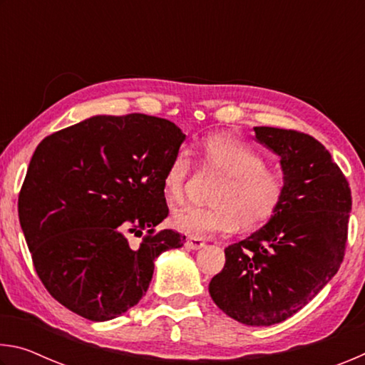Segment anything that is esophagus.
I'll return each instance as SVG.
<instances>
[{"instance_id": "34e87169", "label": "esophagus", "mask_w": 365, "mask_h": 365, "mask_svg": "<svg viewBox=\"0 0 365 365\" xmlns=\"http://www.w3.org/2000/svg\"><path fill=\"white\" fill-rule=\"evenodd\" d=\"M185 245H187V248H190V250H201L206 243L202 242L201 238H193V237H191V238L187 240V243H185Z\"/></svg>"}]
</instances>
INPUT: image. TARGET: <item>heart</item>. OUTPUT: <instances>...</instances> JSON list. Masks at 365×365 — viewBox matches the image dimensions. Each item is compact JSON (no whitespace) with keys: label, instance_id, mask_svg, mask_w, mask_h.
I'll return each instance as SVG.
<instances>
[{"label":"heart","instance_id":"heart-1","mask_svg":"<svg viewBox=\"0 0 365 365\" xmlns=\"http://www.w3.org/2000/svg\"><path fill=\"white\" fill-rule=\"evenodd\" d=\"M201 163L206 169L224 175L211 195L212 206L175 209L170 222L177 230L193 238L230 233L267 224L280 211L287 197V180L282 172L265 168V159L255 148L232 135L209 137L201 146ZM193 170L187 151H178L163 177V190L170 202L183 200Z\"/></svg>","mask_w":365,"mask_h":365}]
</instances>
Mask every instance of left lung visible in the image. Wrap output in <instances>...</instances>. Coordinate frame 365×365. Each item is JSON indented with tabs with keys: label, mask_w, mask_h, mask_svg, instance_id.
Listing matches in <instances>:
<instances>
[{
	"label": "left lung",
	"mask_w": 365,
	"mask_h": 365,
	"mask_svg": "<svg viewBox=\"0 0 365 365\" xmlns=\"http://www.w3.org/2000/svg\"><path fill=\"white\" fill-rule=\"evenodd\" d=\"M255 132L280 156L287 197L261 230L225 248V265L209 293L228 317L269 327L304 307L336 274L353 201L348 180L320 141L287 128Z\"/></svg>",
	"instance_id": "obj_1"
}]
</instances>
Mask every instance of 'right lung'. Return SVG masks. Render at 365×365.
<instances>
[{
	"mask_svg": "<svg viewBox=\"0 0 365 365\" xmlns=\"http://www.w3.org/2000/svg\"><path fill=\"white\" fill-rule=\"evenodd\" d=\"M183 140L174 122L135 113L90 117L36 146L19 220L36 275L69 311L119 317L145 296L160 252L182 248V233L154 227L169 215L163 177Z\"/></svg>",
	"mask_w": 365,
	"mask_h": 365,
	"instance_id": "obj_1",
	"label": "right lung"
}]
</instances>
